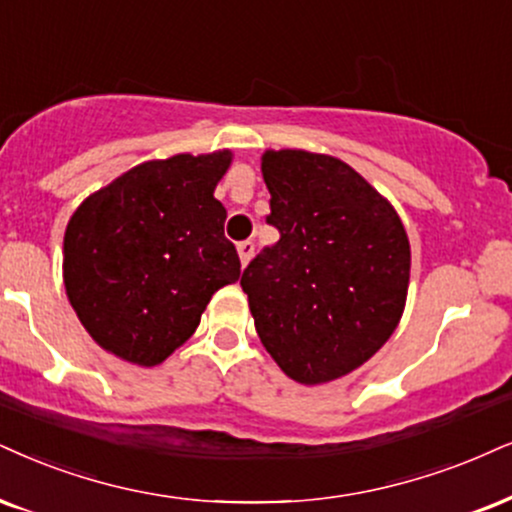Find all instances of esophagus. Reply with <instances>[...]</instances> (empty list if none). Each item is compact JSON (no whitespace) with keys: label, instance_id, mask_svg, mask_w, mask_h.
Masks as SVG:
<instances>
[{"label":"esophagus","instance_id":"34e87169","mask_svg":"<svg viewBox=\"0 0 512 512\" xmlns=\"http://www.w3.org/2000/svg\"><path fill=\"white\" fill-rule=\"evenodd\" d=\"M237 251H239V261H242V266L251 261V256H254L256 251V244L251 242V239H244V242L237 244Z\"/></svg>","mask_w":512,"mask_h":512}]
</instances>
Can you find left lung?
Instances as JSON below:
<instances>
[{"mask_svg": "<svg viewBox=\"0 0 512 512\" xmlns=\"http://www.w3.org/2000/svg\"><path fill=\"white\" fill-rule=\"evenodd\" d=\"M266 223L280 239L244 268L256 332L301 384L337 380L391 337L406 304L410 246L399 216L344 161L266 151Z\"/></svg>", "mask_w": 512, "mask_h": 512, "instance_id": "1", "label": "left lung"}]
</instances>
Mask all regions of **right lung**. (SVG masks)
<instances>
[{
    "label": "right lung",
    "mask_w": 512,
    "mask_h": 512,
    "mask_svg": "<svg viewBox=\"0 0 512 512\" xmlns=\"http://www.w3.org/2000/svg\"><path fill=\"white\" fill-rule=\"evenodd\" d=\"M230 154L149 161L80 204L63 282L80 323L123 361L156 365L185 344L220 287L239 280L227 211L213 197Z\"/></svg>",
    "instance_id": "1"
}]
</instances>
